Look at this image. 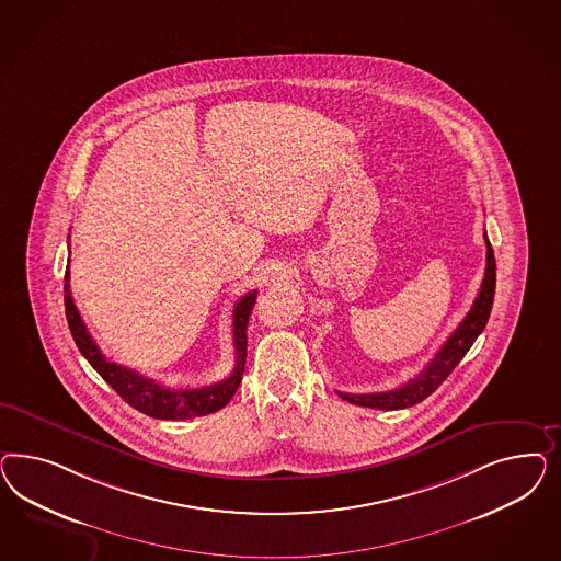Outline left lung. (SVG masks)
Masks as SVG:
<instances>
[{"label":"left lung","instance_id":"8db88e82","mask_svg":"<svg viewBox=\"0 0 561 561\" xmlns=\"http://www.w3.org/2000/svg\"><path fill=\"white\" fill-rule=\"evenodd\" d=\"M485 247H488L485 277L481 282V289L477 294L476 302L467 312V317L462 319V323L457 327V331L444 341L440 352L425 366L424 370L399 389L387 392H368V394L340 392L341 399H345L347 403L359 405V408L391 411V409L417 405L420 401H424L425 397H430L440 387L442 382L448 378V374L457 368V364L471 350L477 337L481 335V331L485 329L488 319H490V312H492L493 294H495V256H493L492 244L488 237H485Z\"/></svg>","mask_w":561,"mask_h":561}]
</instances>
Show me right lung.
Instances as JSON below:
<instances>
[{"label": "right lung", "mask_w": 561, "mask_h": 561, "mask_svg": "<svg viewBox=\"0 0 561 561\" xmlns=\"http://www.w3.org/2000/svg\"><path fill=\"white\" fill-rule=\"evenodd\" d=\"M66 317H68L69 331L76 341L80 354L90 362V366L101 374L106 385H111L125 403L131 408L156 417V420H188L209 415L220 411L238 391V385L244 373L247 359V324L253 312L256 300V289L244 294L234 308V347H237V366L234 373L221 382L204 389H167L164 385L156 382L148 376H141L136 370H129L113 359H106L99 345L90 337L84 321L69 294V267L66 270Z\"/></svg>", "instance_id": "1"}]
</instances>
